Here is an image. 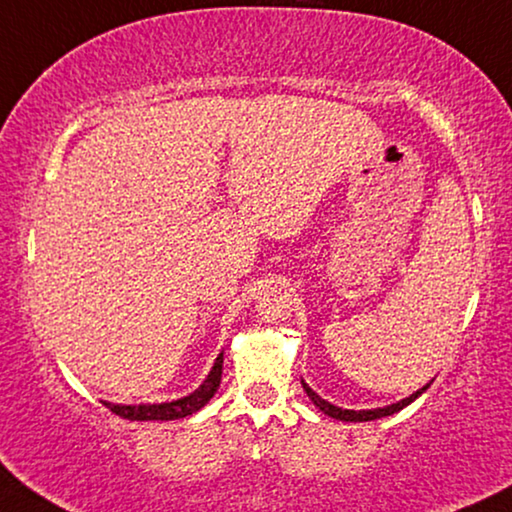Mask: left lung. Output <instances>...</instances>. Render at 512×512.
I'll use <instances>...</instances> for the list:
<instances>
[{
    "mask_svg": "<svg viewBox=\"0 0 512 512\" xmlns=\"http://www.w3.org/2000/svg\"><path fill=\"white\" fill-rule=\"evenodd\" d=\"M301 384H303V391L308 393V398L315 402V407L319 409V411H324L326 416H331V418H338V421H349V423H363V421H375V418H384V416H393L395 411H400V409H404L407 407V404H411L414 402L418 395L421 393H425L427 388H430V384L427 386H423L421 391H416V393H411L409 398H404V400H400V402H395V404H388V407H377V409H361V411H354V409H342V407H335V404H331V402H326L324 398H319V395L312 391V388L305 384V381L301 379Z\"/></svg>",
    "mask_w": 512,
    "mask_h": 512,
    "instance_id": "8db88e82",
    "label": "left lung"
}]
</instances>
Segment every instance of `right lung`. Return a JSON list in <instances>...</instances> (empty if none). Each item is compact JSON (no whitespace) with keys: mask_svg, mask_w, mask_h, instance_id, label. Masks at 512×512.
<instances>
[{"mask_svg":"<svg viewBox=\"0 0 512 512\" xmlns=\"http://www.w3.org/2000/svg\"><path fill=\"white\" fill-rule=\"evenodd\" d=\"M220 377H223V354H218L209 377L202 381L200 388H195V391L186 395V398L160 404H103L112 411V414L128 418V421H177V418H186L190 414H195V411H200L204 404L213 398V393H216L220 386Z\"/></svg>","mask_w":512,"mask_h":512,"instance_id":"right-lung-1","label":"right lung"}]
</instances>
